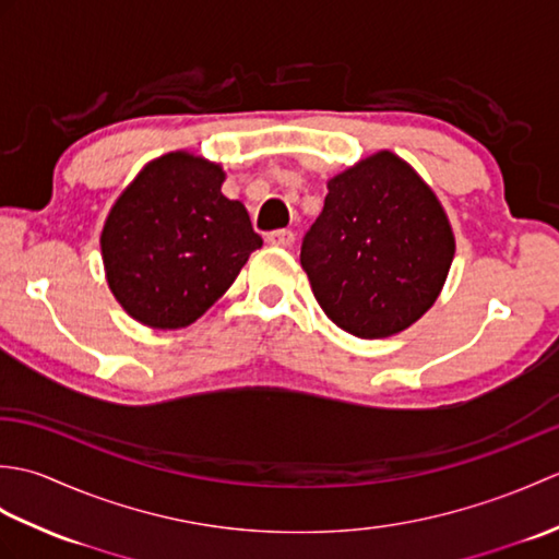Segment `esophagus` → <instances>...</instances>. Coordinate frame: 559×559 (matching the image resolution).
Returning <instances> with one entry per match:
<instances>
[{
    "label": "esophagus",
    "mask_w": 559,
    "mask_h": 559,
    "mask_svg": "<svg viewBox=\"0 0 559 559\" xmlns=\"http://www.w3.org/2000/svg\"><path fill=\"white\" fill-rule=\"evenodd\" d=\"M266 240H269V245H273V247H290L293 240H295V235H293V230H288V228H281V230L269 233Z\"/></svg>",
    "instance_id": "obj_1"
}]
</instances>
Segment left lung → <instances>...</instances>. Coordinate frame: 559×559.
Segmentation results:
<instances>
[{"label":"left lung","instance_id":"obj_1","mask_svg":"<svg viewBox=\"0 0 559 559\" xmlns=\"http://www.w3.org/2000/svg\"><path fill=\"white\" fill-rule=\"evenodd\" d=\"M454 259L449 221L411 165L382 151L329 182L300 264L317 302L360 338L399 334L430 310Z\"/></svg>","mask_w":559,"mask_h":559}]
</instances>
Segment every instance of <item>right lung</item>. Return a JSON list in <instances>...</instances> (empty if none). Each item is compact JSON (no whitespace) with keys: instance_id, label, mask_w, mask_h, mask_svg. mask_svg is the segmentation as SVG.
Instances as JSON below:
<instances>
[{"instance_id":"right-lung-1","label":"right lung","mask_w":559,"mask_h":559,"mask_svg":"<svg viewBox=\"0 0 559 559\" xmlns=\"http://www.w3.org/2000/svg\"><path fill=\"white\" fill-rule=\"evenodd\" d=\"M223 170L189 153L148 163L117 199L100 235L115 298L136 322L182 329L233 286L261 237Z\"/></svg>"}]
</instances>
